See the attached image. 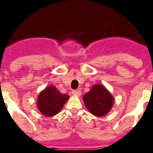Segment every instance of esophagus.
<instances>
[{"label": "esophagus", "mask_w": 153, "mask_h": 153, "mask_svg": "<svg viewBox=\"0 0 153 153\" xmlns=\"http://www.w3.org/2000/svg\"><path fill=\"white\" fill-rule=\"evenodd\" d=\"M81 91H79V90H77V91H72V94L73 95H75V96H80L81 95Z\"/></svg>", "instance_id": "1"}]
</instances>
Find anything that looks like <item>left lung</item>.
<instances>
[{"label":"left lung","mask_w":153,"mask_h":153,"mask_svg":"<svg viewBox=\"0 0 153 153\" xmlns=\"http://www.w3.org/2000/svg\"><path fill=\"white\" fill-rule=\"evenodd\" d=\"M83 102L91 114L102 117L111 109L114 98L102 85L96 84L83 96Z\"/></svg>","instance_id":"8db88e82"}]
</instances>
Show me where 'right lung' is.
Listing matches in <instances>:
<instances>
[{"instance_id":"add662e5","label":"right lung","mask_w":153,"mask_h":153,"mask_svg":"<svg viewBox=\"0 0 153 153\" xmlns=\"http://www.w3.org/2000/svg\"><path fill=\"white\" fill-rule=\"evenodd\" d=\"M68 99L69 96L61 94L55 86H48L39 93L37 107L43 115L52 117L61 110Z\"/></svg>"}]
</instances>
